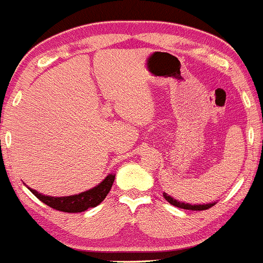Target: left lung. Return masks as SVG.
I'll list each match as a JSON object with an SVG mask.
<instances>
[{"mask_svg":"<svg viewBox=\"0 0 263 263\" xmlns=\"http://www.w3.org/2000/svg\"><path fill=\"white\" fill-rule=\"evenodd\" d=\"M163 196H164V199L170 202V204L173 205V206H177V208H181V209H186V210H196V212H200V210L210 209V208L215 205V202H209V204H197V205L196 204L195 205L187 204V202L178 201V200L173 199L172 196H170V195L166 194V192H163Z\"/></svg>","mask_w":263,"mask_h":263,"instance_id":"left-lung-1","label":"left lung"}]
</instances>
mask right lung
<instances>
[{
	"mask_svg": "<svg viewBox=\"0 0 263 263\" xmlns=\"http://www.w3.org/2000/svg\"><path fill=\"white\" fill-rule=\"evenodd\" d=\"M114 180H115V175L110 173V175H107L102 180V182H100L95 187L81 192V194L71 195V196H48V195L40 194V192L32 190L30 187L28 189L40 201H43L48 206L53 208V209L64 213H81L90 209V208L97 206L100 202L104 201L105 197L107 196V194L111 190Z\"/></svg>",
	"mask_w": 263,
	"mask_h": 263,
	"instance_id": "add662e5",
	"label": "right lung"
}]
</instances>
